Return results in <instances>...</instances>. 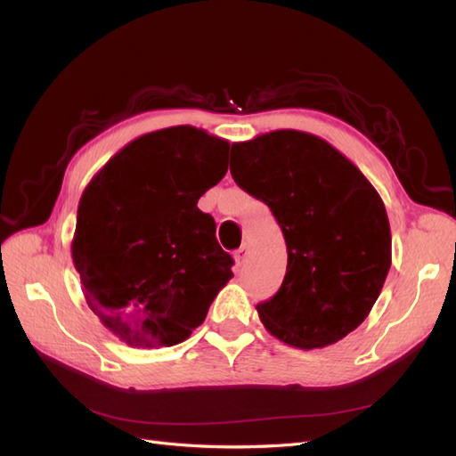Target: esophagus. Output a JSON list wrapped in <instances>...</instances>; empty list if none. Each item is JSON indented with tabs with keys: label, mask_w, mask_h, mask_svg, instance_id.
Masks as SVG:
<instances>
[{
	"label": "esophagus",
	"mask_w": 456,
	"mask_h": 456,
	"mask_svg": "<svg viewBox=\"0 0 456 456\" xmlns=\"http://www.w3.org/2000/svg\"><path fill=\"white\" fill-rule=\"evenodd\" d=\"M247 256H248V247L247 245H243V247L235 250V262H238V265H243L247 262Z\"/></svg>",
	"instance_id": "esophagus-1"
}]
</instances>
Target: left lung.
Segmentation results:
<instances>
[{"label": "left lung", "instance_id": "8db88e82", "mask_svg": "<svg viewBox=\"0 0 456 456\" xmlns=\"http://www.w3.org/2000/svg\"><path fill=\"white\" fill-rule=\"evenodd\" d=\"M233 181L268 203L289 250L287 275L258 304L268 332L322 349L364 322L392 262L385 203L345 154L319 135L273 130L232 145Z\"/></svg>", "mask_w": 456, "mask_h": 456}]
</instances>
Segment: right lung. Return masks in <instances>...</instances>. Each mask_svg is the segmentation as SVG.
Wrapping results in <instances>:
<instances>
[{
	"mask_svg": "<svg viewBox=\"0 0 456 456\" xmlns=\"http://www.w3.org/2000/svg\"><path fill=\"white\" fill-rule=\"evenodd\" d=\"M230 143L194 126L141 135L78 201L71 258L88 307L132 347L184 341L232 279V256L198 200L221 181Z\"/></svg>",
	"mask_w": 456,
	"mask_h": 456,
	"instance_id": "obj_1",
	"label": "right lung"
}]
</instances>
